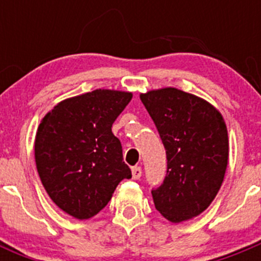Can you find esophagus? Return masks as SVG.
<instances>
[{
    "label": "esophagus",
    "mask_w": 261,
    "mask_h": 261,
    "mask_svg": "<svg viewBox=\"0 0 261 261\" xmlns=\"http://www.w3.org/2000/svg\"><path fill=\"white\" fill-rule=\"evenodd\" d=\"M131 173H133L134 179H140L143 170H141V167H134L133 169H131Z\"/></svg>",
    "instance_id": "34e87169"
}]
</instances>
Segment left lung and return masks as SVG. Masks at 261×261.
Returning <instances> with one entry per match:
<instances>
[{"label":"left lung","instance_id":"obj_1","mask_svg":"<svg viewBox=\"0 0 261 261\" xmlns=\"http://www.w3.org/2000/svg\"><path fill=\"white\" fill-rule=\"evenodd\" d=\"M167 151L164 183L151 191L155 208L173 223L197 217L217 196L228 164L223 116L206 99L173 87L140 93Z\"/></svg>","mask_w":261,"mask_h":261}]
</instances>
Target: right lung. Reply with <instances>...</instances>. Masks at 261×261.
Here are the masks:
<instances>
[{
    "label": "right lung",
    "mask_w": 261,
    "mask_h": 261,
    "mask_svg": "<svg viewBox=\"0 0 261 261\" xmlns=\"http://www.w3.org/2000/svg\"><path fill=\"white\" fill-rule=\"evenodd\" d=\"M133 98L116 89H94L55 105L35 135V163L51 201L77 220L106 207L116 187L131 178L112 123Z\"/></svg>",
    "instance_id": "1"
}]
</instances>
